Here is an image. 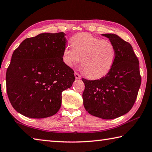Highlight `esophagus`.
Segmentation results:
<instances>
[{
    "label": "esophagus",
    "mask_w": 152,
    "mask_h": 152,
    "mask_svg": "<svg viewBox=\"0 0 152 152\" xmlns=\"http://www.w3.org/2000/svg\"><path fill=\"white\" fill-rule=\"evenodd\" d=\"M74 76H75L76 79H81V76L78 72L74 73Z\"/></svg>",
    "instance_id": "34e87169"
}]
</instances>
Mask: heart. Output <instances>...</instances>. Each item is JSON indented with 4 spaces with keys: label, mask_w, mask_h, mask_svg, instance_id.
I'll list each match as a JSON object with an SVG mask.
<instances>
[{
    "label": "heart",
    "mask_w": 152,
    "mask_h": 152,
    "mask_svg": "<svg viewBox=\"0 0 152 152\" xmlns=\"http://www.w3.org/2000/svg\"><path fill=\"white\" fill-rule=\"evenodd\" d=\"M71 45L64 50L63 61L72 67L81 58L82 70L90 78L98 79L106 75L114 64L116 49L110 41L80 33L72 38Z\"/></svg>",
    "instance_id": "1"
}]
</instances>
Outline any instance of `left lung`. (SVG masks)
I'll use <instances>...</instances> for the list:
<instances>
[{"label":"left lung","mask_w":152,"mask_h":152,"mask_svg":"<svg viewBox=\"0 0 152 152\" xmlns=\"http://www.w3.org/2000/svg\"><path fill=\"white\" fill-rule=\"evenodd\" d=\"M116 49L115 62L106 76L95 80L82 78L86 111L102 119H114L133 107L141 85L139 60L132 46L114 34H102Z\"/></svg>","instance_id":"left-lung-1"}]
</instances>
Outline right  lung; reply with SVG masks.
<instances>
[{
	"instance_id": "add662e5",
	"label": "right lung",
	"mask_w": 152,
	"mask_h": 152,
	"mask_svg": "<svg viewBox=\"0 0 152 152\" xmlns=\"http://www.w3.org/2000/svg\"><path fill=\"white\" fill-rule=\"evenodd\" d=\"M65 35L42 33L26 38L14 51L6 74L7 92L20 114L44 118L60 110L62 92L75 80L74 70L62 59Z\"/></svg>"
}]
</instances>
